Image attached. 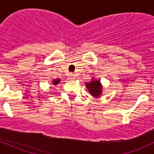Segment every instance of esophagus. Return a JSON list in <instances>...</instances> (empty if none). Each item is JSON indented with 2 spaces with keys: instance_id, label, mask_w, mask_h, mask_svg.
Returning <instances> with one entry per match:
<instances>
[{
  "instance_id": "34e87169",
  "label": "esophagus",
  "mask_w": 154,
  "mask_h": 154,
  "mask_svg": "<svg viewBox=\"0 0 154 154\" xmlns=\"http://www.w3.org/2000/svg\"><path fill=\"white\" fill-rule=\"evenodd\" d=\"M69 78H70L71 80H74V79H75V75L71 74L70 77H69Z\"/></svg>"
}]
</instances>
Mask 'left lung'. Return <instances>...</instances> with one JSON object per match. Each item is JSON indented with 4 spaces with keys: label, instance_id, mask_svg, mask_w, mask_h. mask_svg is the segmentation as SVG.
Listing matches in <instances>:
<instances>
[{
    "label": "left lung",
    "instance_id": "obj_1",
    "mask_svg": "<svg viewBox=\"0 0 154 154\" xmlns=\"http://www.w3.org/2000/svg\"><path fill=\"white\" fill-rule=\"evenodd\" d=\"M85 87L93 97L98 98L101 96L103 92V85L99 79L92 78V81L85 83Z\"/></svg>",
    "mask_w": 154,
    "mask_h": 154
}]
</instances>
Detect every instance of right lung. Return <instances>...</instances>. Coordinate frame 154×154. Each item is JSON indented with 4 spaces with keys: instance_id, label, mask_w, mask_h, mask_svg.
<instances>
[{
    "instance_id": "obj_1",
    "label": "right lung",
    "mask_w": 154,
    "mask_h": 154,
    "mask_svg": "<svg viewBox=\"0 0 154 154\" xmlns=\"http://www.w3.org/2000/svg\"><path fill=\"white\" fill-rule=\"evenodd\" d=\"M60 81H61V79H57L53 80V81H52V84H53V85H58V84L59 83V82H60Z\"/></svg>"
}]
</instances>
